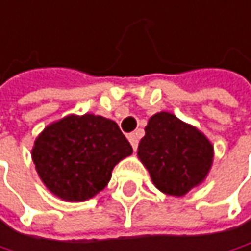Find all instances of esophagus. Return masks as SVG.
Instances as JSON below:
<instances>
[{
  "label": "esophagus",
  "mask_w": 251,
  "mask_h": 251,
  "mask_svg": "<svg viewBox=\"0 0 251 251\" xmlns=\"http://www.w3.org/2000/svg\"><path fill=\"white\" fill-rule=\"evenodd\" d=\"M127 139H129V142H130L132 148L133 149L138 148V142H139V135H138V132H132V133H129Z\"/></svg>",
  "instance_id": "esophagus-1"
}]
</instances>
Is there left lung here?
Returning <instances> with one entry per match:
<instances>
[{
	"label": "left lung",
	"mask_w": 251,
	"mask_h": 251,
	"mask_svg": "<svg viewBox=\"0 0 251 251\" xmlns=\"http://www.w3.org/2000/svg\"><path fill=\"white\" fill-rule=\"evenodd\" d=\"M138 156L158 190L179 197L205 178L213 162V147L200 130L172 113L161 112L149 119Z\"/></svg>",
	"instance_id": "1"
}]
</instances>
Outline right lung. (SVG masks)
Wrapping results in <instances>:
<instances>
[{"label":"right lung","mask_w":251,"mask_h":251,"mask_svg":"<svg viewBox=\"0 0 251 251\" xmlns=\"http://www.w3.org/2000/svg\"><path fill=\"white\" fill-rule=\"evenodd\" d=\"M132 153L116 122L95 115L67 116L37 138L33 161L46 187L67 201H84L107 185L113 167Z\"/></svg>","instance_id":"obj_1"}]
</instances>
